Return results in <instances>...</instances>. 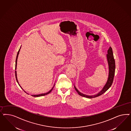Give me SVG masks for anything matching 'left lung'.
Segmentation results:
<instances>
[{
	"instance_id": "left-lung-1",
	"label": "left lung",
	"mask_w": 131,
	"mask_h": 131,
	"mask_svg": "<svg viewBox=\"0 0 131 131\" xmlns=\"http://www.w3.org/2000/svg\"><path fill=\"white\" fill-rule=\"evenodd\" d=\"M106 58L107 62L108 64V68H109V73H108V79L107 80V82L106 83L105 85L104 86L103 88L102 89L101 91L93 95H85L84 94H83L80 93L78 91V90L77 89L76 87L74 86V88L76 90L77 92L78 93V94L83 97H86L88 98H93L95 97L99 96L100 95L103 94L104 93H105L106 91L110 88L112 84L113 79H114V75H115V61L114 58L113 56V53L112 51V49L111 47H110L109 49L107 51V54H106Z\"/></svg>"
}]
</instances>
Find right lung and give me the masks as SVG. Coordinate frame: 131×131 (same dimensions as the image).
Masks as SVG:
<instances>
[{"mask_svg":"<svg viewBox=\"0 0 131 131\" xmlns=\"http://www.w3.org/2000/svg\"><path fill=\"white\" fill-rule=\"evenodd\" d=\"M21 46L20 47V49H19V51H18V53H17V56H16V63H15V70L16 69V67H17V59H18V55H19V51H20V49H21ZM15 77H16V80H17V82H18V84L19 85V86H20V87L21 88V89H23V88H21V86L20 85V84H19V82H18V80H17V73H16V71H15ZM54 86H53V87L52 88V89H51V90L49 91V92H47L46 93H42V94H36V95H32V96H34V97H39V96H44V95H46L47 94H49V93H51V91L52 90V89H53V87H54ZM26 93V92H25ZM28 94V93H27Z\"/></svg>","mask_w":131,"mask_h":131,"instance_id":"right-lung-1","label":"right lung"}]
</instances>
